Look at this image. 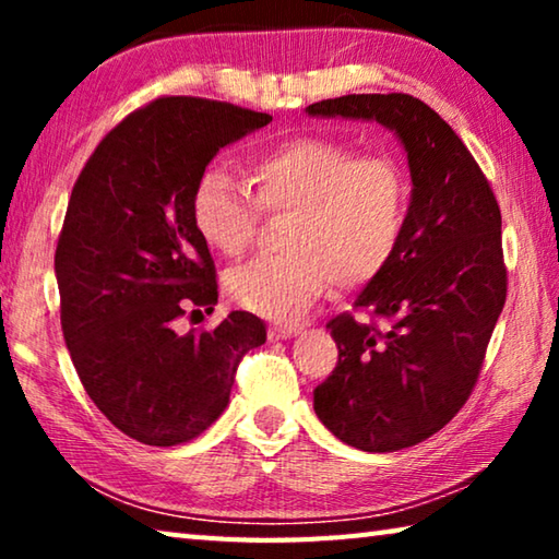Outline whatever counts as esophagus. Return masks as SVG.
I'll use <instances>...</instances> for the list:
<instances>
[{
	"mask_svg": "<svg viewBox=\"0 0 559 559\" xmlns=\"http://www.w3.org/2000/svg\"><path fill=\"white\" fill-rule=\"evenodd\" d=\"M298 333V325H271L269 328V337L271 340H283V337H290V335H296Z\"/></svg>",
	"mask_w": 559,
	"mask_h": 559,
	"instance_id": "esophagus-1",
	"label": "esophagus"
}]
</instances>
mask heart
Returning <instances> with one entry per match:
<instances>
[{"label": "heart", "instance_id": "b5f03b06", "mask_svg": "<svg viewBox=\"0 0 559 559\" xmlns=\"http://www.w3.org/2000/svg\"><path fill=\"white\" fill-rule=\"evenodd\" d=\"M253 194L219 167L197 177L189 210L212 251L239 259L261 212L288 214L278 257L226 276L234 302L271 320H296L328 283L355 288L392 261L409 214V177L390 155H357L343 140L300 135L251 159Z\"/></svg>", "mask_w": 559, "mask_h": 559}]
</instances>
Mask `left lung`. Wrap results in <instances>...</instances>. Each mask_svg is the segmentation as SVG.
Returning <instances> with one entry per match:
<instances>
[{"label": "left lung", "instance_id": "1", "mask_svg": "<svg viewBox=\"0 0 559 559\" xmlns=\"http://www.w3.org/2000/svg\"><path fill=\"white\" fill-rule=\"evenodd\" d=\"M308 112L382 122L409 159L400 246L353 310L328 320L337 365L313 390L340 441L400 451L447 427L478 382L508 293L500 206L449 122L409 93H353Z\"/></svg>", "mask_w": 559, "mask_h": 559}]
</instances>
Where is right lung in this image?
I'll return each mask as SVG.
<instances>
[{
	"instance_id": "obj_1",
	"label": "right lung",
	"mask_w": 559,
	"mask_h": 559,
	"mask_svg": "<svg viewBox=\"0 0 559 559\" xmlns=\"http://www.w3.org/2000/svg\"><path fill=\"white\" fill-rule=\"evenodd\" d=\"M269 122L224 100L155 98L100 140L73 185L53 257L63 340L100 414L147 447L210 429L243 355L266 343L263 320L246 310L187 335L175 320L212 313L219 298L189 210L197 177Z\"/></svg>"
}]
</instances>
